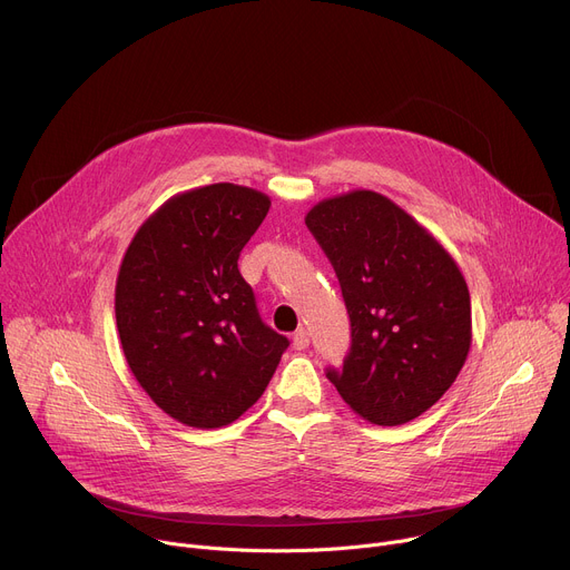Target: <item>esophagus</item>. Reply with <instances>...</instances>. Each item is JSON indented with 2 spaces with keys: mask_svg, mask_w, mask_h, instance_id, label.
<instances>
[{
  "mask_svg": "<svg viewBox=\"0 0 570 570\" xmlns=\"http://www.w3.org/2000/svg\"><path fill=\"white\" fill-rule=\"evenodd\" d=\"M308 343H311V338H308V332H306V330H297V332L293 334V347H295V350H306Z\"/></svg>",
  "mask_w": 570,
  "mask_h": 570,
  "instance_id": "1",
  "label": "esophagus"
}]
</instances>
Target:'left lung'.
<instances>
[{"label":"left lung","mask_w":570,"mask_h":570,"mask_svg":"<svg viewBox=\"0 0 570 570\" xmlns=\"http://www.w3.org/2000/svg\"><path fill=\"white\" fill-rule=\"evenodd\" d=\"M304 223L336 271L352 322V350L327 379L365 422H413L466 361L464 275L424 225L370 189L320 200Z\"/></svg>","instance_id":"1"}]
</instances>
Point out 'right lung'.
<instances>
[{"instance_id": "obj_1", "label": "right lung", "mask_w": 570, "mask_h": 570, "mask_svg": "<svg viewBox=\"0 0 570 570\" xmlns=\"http://www.w3.org/2000/svg\"><path fill=\"white\" fill-rule=\"evenodd\" d=\"M271 198L232 183L169 198L124 255L115 315L146 394L180 424L220 429L264 394L288 338L262 322L238 255Z\"/></svg>"}]
</instances>
